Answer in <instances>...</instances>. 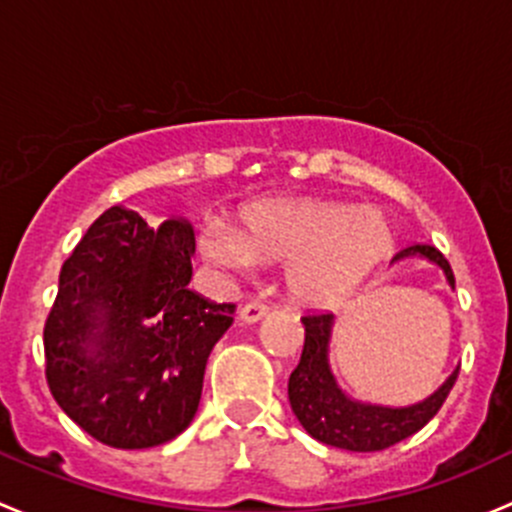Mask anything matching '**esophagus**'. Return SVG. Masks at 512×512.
Instances as JSON below:
<instances>
[{
    "mask_svg": "<svg viewBox=\"0 0 512 512\" xmlns=\"http://www.w3.org/2000/svg\"><path fill=\"white\" fill-rule=\"evenodd\" d=\"M266 313H268V305L263 303V300H251V303H246L244 308H241L239 318L244 320V323H258Z\"/></svg>",
    "mask_w": 512,
    "mask_h": 512,
    "instance_id": "obj_1",
    "label": "esophagus"
}]
</instances>
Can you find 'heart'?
Instances as JSON below:
<instances>
[{
  "mask_svg": "<svg viewBox=\"0 0 512 512\" xmlns=\"http://www.w3.org/2000/svg\"><path fill=\"white\" fill-rule=\"evenodd\" d=\"M394 246L389 221L377 209L323 199H271L239 212L236 236L207 229L199 251L209 263L246 271L251 263H286L295 303L330 308L355 291Z\"/></svg>",
  "mask_w": 512,
  "mask_h": 512,
  "instance_id": "obj_1",
  "label": "heart"
}]
</instances>
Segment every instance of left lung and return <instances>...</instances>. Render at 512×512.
Instances as JSON below:
<instances>
[{
	"instance_id": "1",
	"label": "left lung",
	"mask_w": 512,
	"mask_h": 512,
	"mask_svg": "<svg viewBox=\"0 0 512 512\" xmlns=\"http://www.w3.org/2000/svg\"><path fill=\"white\" fill-rule=\"evenodd\" d=\"M421 254L436 266L444 268L446 281L453 288V271L436 246L412 244L399 251L397 258ZM305 345L298 367L288 379V399H291L293 414L303 424L313 439L328 446L347 451H382L399 444L407 436L424 429L436 412L444 407L458 370L436 389L429 399L412 404V407L389 409L374 407V404L352 402L337 387L333 372L328 365V342L333 330V313H308L303 315Z\"/></svg>"
}]
</instances>
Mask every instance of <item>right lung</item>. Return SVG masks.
Listing matches in <instances>:
<instances>
[{"label":"right lung","instance_id":"add662e5","mask_svg":"<svg viewBox=\"0 0 512 512\" xmlns=\"http://www.w3.org/2000/svg\"><path fill=\"white\" fill-rule=\"evenodd\" d=\"M192 254L187 219L150 226L118 204L63 261L44 325L46 382L100 444L160 446L197 414L209 352L236 305L187 286Z\"/></svg>","mask_w":512,"mask_h":512}]
</instances>
